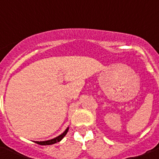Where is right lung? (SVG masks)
Masks as SVG:
<instances>
[{
  "label": "right lung",
  "mask_w": 159,
  "mask_h": 159,
  "mask_svg": "<svg viewBox=\"0 0 159 159\" xmlns=\"http://www.w3.org/2000/svg\"><path fill=\"white\" fill-rule=\"evenodd\" d=\"M68 128H69V127H67V128L65 130V131H64V133H63V134H60V135L57 136V137L54 138V139H52L48 140V141L35 142V143H37V144H40V145H52V144H54V143H58V142L61 141L63 138H64V136L66 135V134H67V131H68Z\"/></svg>",
  "instance_id": "1"
}]
</instances>
